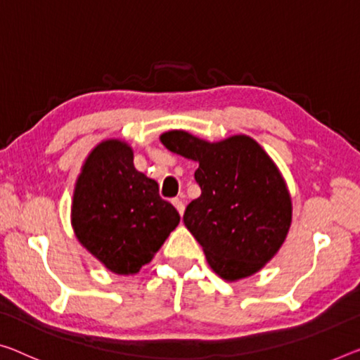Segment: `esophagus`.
Returning a JSON list of instances; mask_svg holds the SVG:
<instances>
[{
	"mask_svg": "<svg viewBox=\"0 0 360 360\" xmlns=\"http://www.w3.org/2000/svg\"><path fill=\"white\" fill-rule=\"evenodd\" d=\"M172 202H174V206L176 207V211H179V214H180V215L185 212V202L181 201V198H175Z\"/></svg>",
	"mask_w": 360,
	"mask_h": 360,
	"instance_id": "34e87169",
	"label": "esophagus"
}]
</instances>
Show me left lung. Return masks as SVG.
<instances>
[{
    "label": "left lung",
    "instance_id": "8db88e82",
    "mask_svg": "<svg viewBox=\"0 0 360 360\" xmlns=\"http://www.w3.org/2000/svg\"><path fill=\"white\" fill-rule=\"evenodd\" d=\"M159 140L199 164L201 196L188 204L184 222L211 269L226 281L259 272L280 251L292 217L288 186L272 158L248 135L207 141L169 130Z\"/></svg>",
    "mask_w": 360,
    "mask_h": 360
}]
</instances>
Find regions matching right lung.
<instances>
[{"label": "right lung", "instance_id": "obj_1", "mask_svg": "<svg viewBox=\"0 0 360 360\" xmlns=\"http://www.w3.org/2000/svg\"><path fill=\"white\" fill-rule=\"evenodd\" d=\"M70 222L80 245L104 267L134 275L153 261L180 215L159 196L156 181L135 169L129 143L109 138L82 165Z\"/></svg>", "mask_w": 360, "mask_h": 360}]
</instances>
